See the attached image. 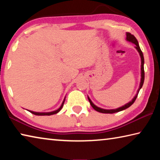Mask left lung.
Instances as JSON below:
<instances>
[{
    "label": "left lung",
    "mask_w": 160,
    "mask_h": 160,
    "mask_svg": "<svg viewBox=\"0 0 160 160\" xmlns=\"http://www.w3.org/2000/svg\"><path fill=\"white\" fill-rule=\"evenodd\" d=\"M126 39L127 41L128 42H131L132 43H133V44H135V48H136V49L138 51L139 53H140V58H141V80H140V88L138 89V92L136 94V95L134 97V98L132 99L131 102L127 103L126 104L124 105V106L121 107H119L118 109H101V108L99 107H97V106H95L92 101L90 100V99L88 97V99H89V102H90L91 106L92 107L93 109L94 110H96L97 112H99L100 113H116V112H121V111H123L124 109H127V108H128L129 107H131V105L133 104L134 102L135 101V99H136L137 97H138V94L139 93V91L141 88L142 87L143 85V82H144V79H145V71H144V57H143V54L141 49H140V48L139 47V44H138V40L136 39V38L134 37V35L131 34V33H129V32H126Z\"/></svg>",
    "instance_id": "left-lung-1"
}]
</instances>
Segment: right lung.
I'll return each instance as SVG.
<instances>
[{
	"mask_svg": "<svg viewBox=\"0 0 160 160\" xmlns=\"http://www.w3.org/2000/svg\"><path fill=\"white\" fill-rule=\"evenodd\" d=\"M64 102H65V99L63 100V103H62L61 107L59 108L58 109L56 110V111H53V112H47V113H39V112H32V111H29V112H31L32 113H33L34 115H37V116H50V115H53V114H56V113H57L58 112H59L61 111V109H62V107L63 106V104H64Z\"/></svg>",
	"mask_w": 160,
	"mask_h": 160,
	"instance_id": "1",
	"label": "right lung"
}]
</instances>
